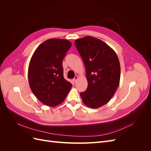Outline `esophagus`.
I'll use <instances>...</instances> for the list:
<instances>
[{"label":"esophagus","instance_id":"34e87169","mask_svg":"<svg viewBox=\"0 0 151 151\" xmlns=\"http://www.w3.org/2000/svg\"><path fill=\"white\" fill-rule=\"evenodd\" d=\"M78 79H79V77H77V76H76V77H74V79H73V81H74V83H76V82H77V80H78Z\"/></svg>","mask_w":151,"mask_h":151}]
</instances>
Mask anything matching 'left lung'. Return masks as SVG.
Instances as JSON below:
<instances>
[{"instance_id":"left-lung-1","label":"left lung","mask_w":151,"mask_h":151,"mask_svg":"<svg viewBox=\"0 0 151 151\" xmlns=\"http://www.w3.org/2000/svg\"><path fill=\"white\" fill-rule=\"evenodd\" d=\"M75 45L85 65L88 83L81 97L87 106L98 108L109 101L119 86V60L110 47L93 36L77 39Z\"/></svg>"}]
</instances>
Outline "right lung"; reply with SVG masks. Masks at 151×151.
Here are the masks:
<instances>
[{
    "label": "right lung",
    "mask_w": 151,
    "mask_h": 151,
    "mask_svg": "<svg viewBox=\"0 0 151 151\" xmlns=\"http://www.w3.org/2000/svg\"><path fill=\"white\" fill-rule=\"evenodd\" d=\"M72 43L67 40L51 38L36 49L28 67V81L33 93L48 106L61 104L72 88L63 75L62 60Z\"/></svg>",
    "instance_id": "obj_1"
}]
</instances>
